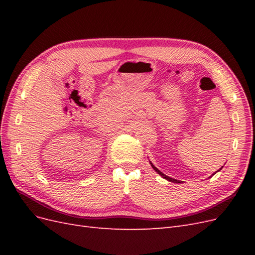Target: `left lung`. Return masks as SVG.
Masks as SVG:
<instances>
[{
    "label": "left lung",
    "instance_id": "left-lung-1",
    "mask_svg": "<svg viewBox=\"0 0 255 255\" xmlns=\"http://www.w3.org/2000/svg\"><path fill=\"white\" fill-rule=\"evenodd\" d=\"M149 161H150V164H151V166H152V168L154 169V170H155V171H156V172H157V173H158V174H159V175H160L161 177H164V179H165V180H167V181H169V182H172V183H182V181H179V180H175V179H172V177H170V176H168V175L164 174L163 172H161V171H159V170H158V169H157V168H156L155 166H154V165H153V164L151 163V160H149ZM222 168H223V166H222V167H221V168L219 169V170H218V171H220ZM216 172H217V171H216ZM216 172H215V173H216ZM210 177H212V176H210Z\"/></svg>",
    "mask_w": 255,
    "mask_h": 255
}]
</instances>
